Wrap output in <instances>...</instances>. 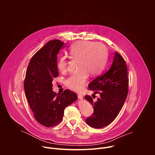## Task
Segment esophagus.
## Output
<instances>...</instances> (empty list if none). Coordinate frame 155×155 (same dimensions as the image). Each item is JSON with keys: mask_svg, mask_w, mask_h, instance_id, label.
Wrapping results in <instances>:
<instances>
[{"mask_svg": "<svg viewBox=\"0 0 155 155\" xmlns=\"http://www.w3.org/2000/svg\"><path fill=\"white\" fill-rule=\"evenodd\" d=\"M78 99H83V96L82 94H78Z\"/></svg>", "mask_w": 155, "mask_h": 155, "instance_id": "1", "label": "esophagus"}]
</instances>
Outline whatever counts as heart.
Wrapping results in <instances>:
<instances>
[{"label": "heart", "mask_w": 155, "mask_h": 155, "mask_svg": "<svg viewBox=\"0 0 155 155\" xmlns=\"http://www.w3.org/2000/svg\"><path fill=\"white\" fill-rule=\"evenodd\" d=\"M69 57L77 60L79 70L66 80V85L70 90L80 91L84 86L88 75L96 76L104 68L107 57V47L102 43L88 41H78L75 43L69 51ZM68 60L61 57L57 62L58 69L65 72L68 69Z\"/></svg>", "instance_id": "heart-1"}]
</instances>
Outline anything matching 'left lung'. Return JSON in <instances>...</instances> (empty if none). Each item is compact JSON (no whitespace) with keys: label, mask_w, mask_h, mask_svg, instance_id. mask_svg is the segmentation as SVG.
I'll list each match as a JSON object with an SVG mask.
<instances>
[{"label":"left lung","mask_w":155,"mask_h":155,"mask_svg":"<svg viewBox=\"0 0 155 155\" xmlns=\"http://www.w3.org/2000/svg\"><path fill=\"white\" fill-rule=\"evenodd\" d=\"M127 69L123 58L118 53L114 54V60L109 70L93 80L88 87L99 94L97 101L88 95L85 99L94 108L92 116L86 120L90 126L99 129L111 123L118 116L128 93Z\"/></svg>","instance_id":"left-lung-1"}]
</instances>
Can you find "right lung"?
Listing matches in <instances>:
<instances>
[{
  "instance_id": "add662e5",
  "label": "right lung",
  "mask_w": 155,
  "mask_h": 155,
  "mask_svg": "<svg viewBox=\"0 0 155 155\" xmlns=\"http://www.w3.org/2000/svg\"><path fill=\"white\" fill-rule=\"evenodd\" d=\"M64 43L49 41L31 58L26 73L24 88L35 119L41 125L53 127L63 118L64 109L77 99L74 92L65 90L61 94L53 91L52 81L58 77L57 55Z\"/></svg>"
}]
</instances>
